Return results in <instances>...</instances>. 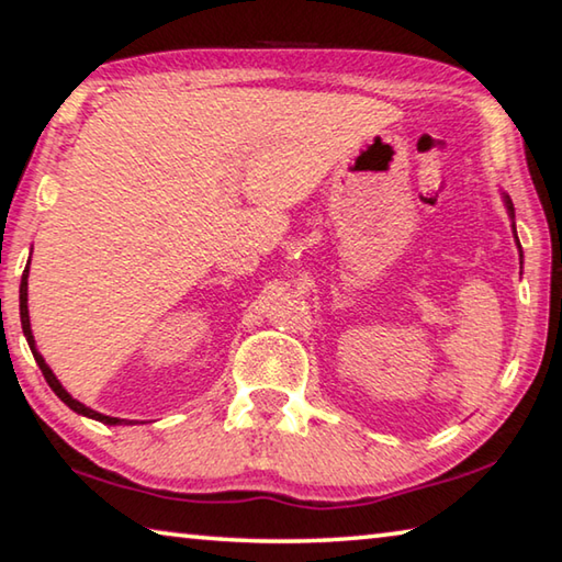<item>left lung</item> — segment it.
<instances>
[{
	"label": "left lung",
	"instance_id": "8db88e82",
	"mask_svg": "<svg viewBox=\"0 0 562 562\" xmlns=\"http://www.w3.org/2000/svg\"><path fill=\"white\" fill-rule=\"evenodd\" d=\"M506 207H508L510 217H516V213H513V203H510V198H508V195H506ZM513 233H516V223H513ZM516 240H518V235H516ZM518 247H520V243H518Z\"/></svg>",
	"mask_w": 562,
	"mask_h": 562
}]
</instances>
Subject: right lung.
I'll return each instance as SVG.
<instances>
[{
  "instance_id": "obj_1",
  "label": "right lung",
  "mask_w": 562,
  "mask_h": 562,
  "mask_svg": "<svg viewBox=\"0 0 562 562\" xmlns=\"http://www.w3.org/2000/svg\"><path fill=\"white\" fill-rule=\"evenodd\" d=\"M26 278H30V268L24 270V274H22V284H19V317H22L24 337H26V341H30V349H32L34 359H36V364H40V369H42V374H44V379H46V384H49V386H52V392H54L56 396H59L66 406L74 408L76 414L89 416V418H97V422H101V424H109V426L123 424V418L103 416V414H99V412H93V408L83 406L81 402H76V398H71V394L66 392V389L59 384V379L54 376V372L49 369V364H46V361H44V357L40 355V351H36V347H34V335H32V325H30V307H26ZM126 424H131V422H126Z\"/></svg>"
}]
</instances>
